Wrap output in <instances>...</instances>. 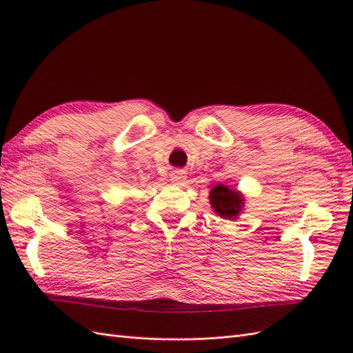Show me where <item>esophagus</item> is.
Segmentation results:
<instances>
[{"mask_svg":"<svg viewBox=\"0 0 353 353\" xmlns=\"http://www.w3.org/2000/svg\"><path fill=\"white\" fill-rule=\"evenodd\" d=\"M186 174H188V172H186L185 170H174V171H171L170 177L176 185H182L186 181Z\"/></svg>","mask_w":353,"mask_h":353,"instance_id":"1","label":"esophagus"}]
</instances>
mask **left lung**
<instances>
[{
    "mask_svg": "<svg viewBox=\"0 0 353 353\" xmlns=\"http://www.w3.org/2000/svg\"><path fill=\"white\" fill-rule=\"evenodd\" d=\"M209 203L214 212L223 220L235 221L244 211V194L238 190H232L226 185H216L209 192Z\"/></svg>",
    "mask_w": 353,
    "mask_h": 353,
    "instance_id": "8db88e82",
    "label": "left lung"
}]
</instances>
